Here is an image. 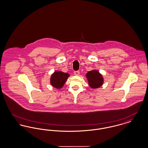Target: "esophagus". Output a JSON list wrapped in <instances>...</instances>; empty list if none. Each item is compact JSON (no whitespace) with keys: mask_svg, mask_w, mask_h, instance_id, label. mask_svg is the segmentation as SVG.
I'll return each mask as SVG.
<instances>
[{"mask_svg":"<svg viewBox=\"0 0 148 148\" xmlns=\"http://www.w3.org/2000/svg\"><path fill=\"white\" fill-rule=\"evenodd\" d=\"M74 74L75 75H79V73H80V72H79V71H74Z\"/></svg>","mask_w":148,"mask_h":148,"instance_id":"esophagus-1","label":"esophagus"}]
</instances>
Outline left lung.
I'll use <instances>...</instances> for the list:
<instances>
[{"instance_id": "obj_1", "label": "left lung", "mask_w": 148, "mask_h": 148, "mask_svg": "<svg viewBox=\"0 0 148 148\" xmlns=\"http://www.w3.org/2000/svg\"><path fill=\"white\" fill-rule=\"evenodd\" d=\"M86 76L92 88H98L103 84V77L97 71H90L86 73Z\"/></svg>"}]
</instances>
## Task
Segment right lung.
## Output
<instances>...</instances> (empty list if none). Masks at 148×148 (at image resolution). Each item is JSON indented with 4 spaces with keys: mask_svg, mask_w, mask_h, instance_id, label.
Wrapping results in <instances>:
<instances>
[{
    "mask_svg": "<svg viewBox=\"0 0 148 148\" xmlns=\"http://www.w3.org/2000/svg\"><path fill=\"white\" fill-rule=\"evenodd\" d=\"M69 77V75L68 73H65L62 71H55L51 75L50 83L53 86L57 89L62 88Z\"/></svg>",
    "mask_w": 148,
    "mask_h": 148,
    "instance_id": "add662e5",
    "label": "right lung"
}]
</instances>
